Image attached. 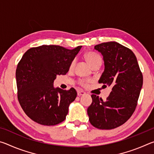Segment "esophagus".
Masks as SVG:
<instances>
[{
    "instance_id": "1",
    "label": "esophagus",
    "mask_w": 154,
    "mask_h": 154,
    "mask_svg": "<svg viewBox=\"0 0 154 154\" xmlns=\"http://www.w3.org/2000/svg\"><path fill=\"white\" fill-rule=\"evenodd\" d=\"M85 94V92H83V91H82V90H77V95H78V96L84 95Z\"/></svg>"
}]
</instances>
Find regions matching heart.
<instances>
[{
	"instance_id": "obj_1",
	"label": "heart",
	"mask_w": 154,
	"mask_h": 154,
	"mask_svg": "<svg viewBox=\"0 0 154 154\" xmlns=\"http://www.w3.org/2000/svg\"><path fill=\"white\" fill-rule=\"evenodd\" d=\"M85 58L87 62H88L91 66L94 67L96 65H101L102 64V58H101L100 55H98V54L95 53V52L90 51L88 52L85 54ZM75 64V60H73L71 62V64H70V69H72L74 67ZM87 81L84 79H81L80 80V84L82 85H85L87 83Z\"/></svg>"
}]
</instances>
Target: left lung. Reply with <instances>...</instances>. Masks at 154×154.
<instances>
[{
	"mask_svg": "<svg viewBox=\"0 0 154 154\" xmlns=\"http://www.w3.org/2000/svg\"><path fill=\"white\" fill-rule=\"evenodd\" d=\"M103 56L105 70L98 81L112 90L105 100L92 94L88 108L89 121L102 130L116 128L133 114L143 85V75L134 54L115 41L94 46Z\"/></svg>",
	"mask_w": 154,
	"mask_h": 154,
	"instance_id": "obj_1",
	"label": "left lung"
}]
</instances>
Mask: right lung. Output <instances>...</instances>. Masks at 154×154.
Listing matches in <instances>:
<instances>
[{"instance_id": "right-lung-1", "label": "right lung", "mask_w": 154, "mask_h": 154, "mask_svg": "<svg viewBox=\"0 0 154 154\" xmlns=\"http://www.w3.org/2000/svg\"><path fill=\"white\" fill-rule=\"evenodd\" d=\"M82 48L68 49L59 45H41L28 49L17 64V98L25 113L36 123L54 126L63 122L75 100L73 88L54 87L58 75H66Z\"/></svg>"}]
</instances>
